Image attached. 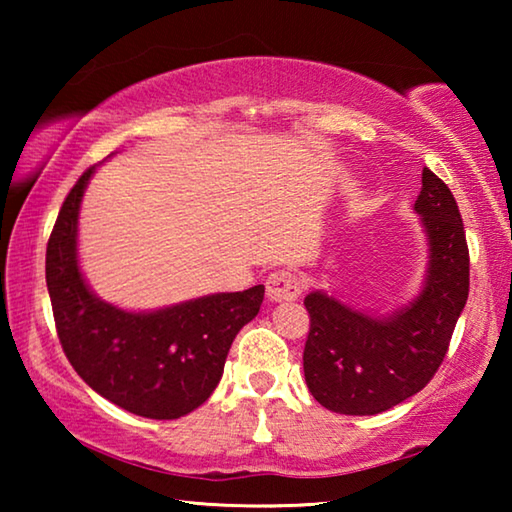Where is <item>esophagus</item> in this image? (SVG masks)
I'll use <instances>...</instances> for the list:
<instances>
[{
    "label": "esophagus",
    "mask_w": 512,
    "mask_h": 512,
    "mask_svg": "<svg viewBox=\"0 0 512 512\" xmlns=\"http://www.w3.org/2000/svg\"><path fill=\"white\" fill-rule=\"evenodd\" d=\"M302 291V282L296 273L291 271H275L266 280V296L273 302L296 300Z\"/></svg>",
    "instance_id": "1"
}]
</instances>
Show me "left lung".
<instances>
[{"label": "left lung", "instance_id": "obj_1", "mask_svg": "<svg viewBox=\"0 0 512 512\" xmlns=\"http://www.w3.org/2000/svg\"><path fill=\"white\" fill-rule=\"evenodd\" d=\"M427 235L418 296L386 316L325 291L305 298L311 327L302 368L311 395L343 415H375L420 393L443 363L470 291V253L454 194L431 169L413 205Z\"/></svg>", "mask_w": 512, "mask_h": 512}]
</instances>
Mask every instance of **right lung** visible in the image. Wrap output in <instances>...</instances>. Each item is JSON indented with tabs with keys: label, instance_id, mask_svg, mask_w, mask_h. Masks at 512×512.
I'll list each match as a JSON object with an SVG mask.
<instances>
[{
	"label": "right lung",
	"instance_id": "add662e5",
	"mask_svg": "<svg viewBox=\"0 0 512 512\" xmlns=\"http://www.w3.org/2000/svg\"><path fill=\"white\" fill-rule=\"evenodd\" d=\"M94 169L67 194L47 244L58 339L92 391L142 418L176 420L212 395L232 341L262 307L264 284L153 311L101 300L79 264V212Z\"/></svg>",
	"mask_w": 512,
	"mask_h": 512
}]
</instances>
